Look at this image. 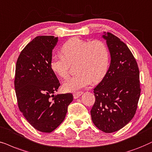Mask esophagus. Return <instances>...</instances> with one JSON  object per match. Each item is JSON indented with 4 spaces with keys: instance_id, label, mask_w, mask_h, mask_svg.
<instances>
[{
    "instance_id": "1",
    "label": "esophagus",
    "mask_w": 152,
    "mask_h": 152,
    "mask_svg": "<svg viewBox=\"0 0 152 152\" xmlns=\"http://www.w3.org/2000/svg\"><path fill=\"white\" fill-rule=\"evenodd\" d=\"M83 94V92H77V93H74L73 94V95H74V97L75 99L78 98V97H79L80 95H81Z\"/></svg>"
}]
</instances>
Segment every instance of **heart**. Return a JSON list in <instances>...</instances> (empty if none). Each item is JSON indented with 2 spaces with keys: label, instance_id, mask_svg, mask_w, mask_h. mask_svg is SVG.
I'll use <instances>...</instances> for the list:
<instances>
[{
  "label": "heart",
  "instance_id": "1",
  "mask_svg": "<svg viewBox=\"0 0 152 152\" xmlns=\"http://www.w3.org/2000/svg\"><path fill=\"white\" fill-rule=\"evenodd\" d=\"M61 52L62 55H54L50 59L51 69L60 78H68L70 64L77 61L76 71L78 73L63 85L67 92L76 91L91 82L99 81L108 69V48L99 40L91 41L72 38L63 44Z\"/></svg>",
  "mask_w": 152,
  "mask_h": 152
}]
</instances>
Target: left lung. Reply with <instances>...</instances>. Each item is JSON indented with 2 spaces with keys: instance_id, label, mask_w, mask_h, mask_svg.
<instances>
[{
  "instance_id": "obj_1",
  "label": "left lung",
  "mask_w": 152,
  "mask_h": 152,
  "mask_svg": "<svg viewBox=\"0 0 152 152\" xmlns=\"http://www.w3.org/2000/svg\"><path fill=\"white\" fill-rule=\"evenodd\" d=\"M111 56L109 69L94 88L95 102L90 114L93 124L111 133L126 126L135 116L140 95V72L135 57L120 38L104 32Z\"/></svg>"
}]
</instances>
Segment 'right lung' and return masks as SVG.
Wrapping results in <instances>:
<instances>
[{
    "mask_svg": "<svg viewBox=\"0 0 152 152\" xmlns=\"http://www.w3.org/2000/svg\"><path fill=\"white\" fill-rule=\"evenodd\" d=\"M58 38H34L21 52L15 69V88L18 107L35 129L51 132L64 120L72 93L54 95L60 86L51 69L53 50Z\"/></svg>",
    "mask_w": 152,
    "mask_h": 152,
    "instance_id": "add662e5",
    "label": "right lung"
}]
</instances>
